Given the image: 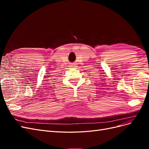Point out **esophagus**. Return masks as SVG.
<instances>
[{"mask_svg": "<svg viewBox=\"0 0 149 149\" xmlns=\"http://www.w3.org/2000/svg\"><path fill=\"white\" fill-rule=\"evenodd\" d=\"M71 68H74V67H76L74 65H72V66H71Z\"/></svg>", "mask_w": 149, "mask_h": 149, "instance_id": "obj_1", "label": "esophagus"}]
</instances>
